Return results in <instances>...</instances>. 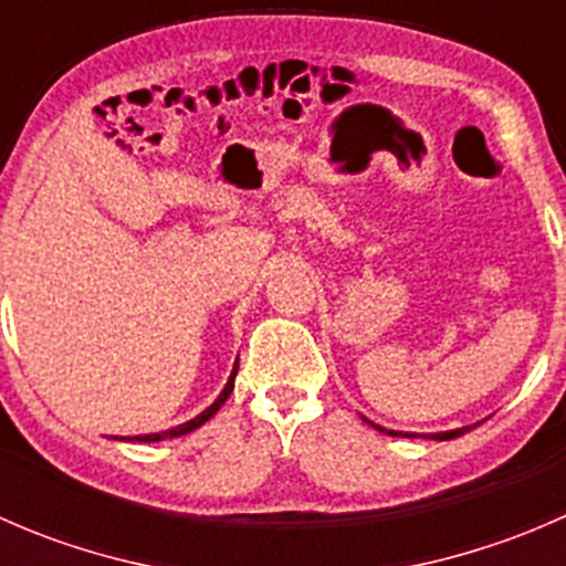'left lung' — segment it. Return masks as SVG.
<instances>
[{"mask_svg": "<svg viewBox=\"0 0 566 566\" xmlns=\"http://www.w3.org/2000/svg\"><path fill=\"white\" fill-rule=\"evenodd\" d=\"M364 419V416H361ZM367 421L369 427H375V430H380V432H386V436H394V438H419V436H408V432H397V430H384V427L380 424H375V421H369V419H364ZM476 427V424H473ZM473 427H458V430H449V432H432V436H424V438H432V441H452V438H460V436H465L468 430H473Z\"/></svg>", "mask_w": 566, "mask_h": 566, "instance_id": "8db88e82", "label": "left lung"}]
</instances>
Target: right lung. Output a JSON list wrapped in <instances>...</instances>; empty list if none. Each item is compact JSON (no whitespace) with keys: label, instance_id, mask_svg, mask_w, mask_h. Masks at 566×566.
I'll return each instance as SVG.
<instances>
[{"label":"right lung","instance_id":"add662e5","mask_svg":"<svg viewBox=\"0 0 566 566\" xmlns=\"http://www.w3.org/2000/svg\"><path fill=\"white\" fill-rule=\"evenodd\" d=\"M235 375H238V361H235V367H232V375H230V380H227V386H224V389H221L219 397H216V402H213V405H208V408H205L202 413H199V416H193V419L182 421V424H177V427H169V430H161V432H150V436H134V438H119V436H114V441H139V443H156V441H167V438H180V436H188V432H193V430H197V427H202L205 421H208V419H213V416L219 413V408H221V405L227 402V397H230L232 389H235Z\"/></svg>","mask_w":566,"mask_h":566}]
</instances>
